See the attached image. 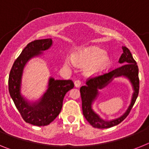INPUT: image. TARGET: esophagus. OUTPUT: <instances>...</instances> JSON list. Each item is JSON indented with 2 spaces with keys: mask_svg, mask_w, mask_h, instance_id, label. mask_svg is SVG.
I'll list each match as a JSON object with an SVG mask.
<instances>
[{
  "mask_svg": "<svg viewBox=\"0 0 149 149\" xmlns=\"http://www.w3.org/2000/svg\"><path fill=\"white\" fill-rule=\"evenodd\" d=\"M81 81L77 80V81H74V86H75V87H80V86H81Z\"/></svg>",
  "mask_w": 149,
  "mask_h": 149,
  "instance_id": "obj_1",
  "label": "esophagus"
}]
</instances>
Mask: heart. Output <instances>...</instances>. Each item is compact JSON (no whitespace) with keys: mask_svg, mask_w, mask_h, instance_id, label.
<instances>
[{"mask_svg":"<svg viewBox=\"0 0 149 149\" xmlns=\"http://www.w3.org/2000/svg\"><path fill=\"white\" fill-rule=\"evenodd\" d=\"M74 63L80 67H86L84 72L86 76L99 75L108 70L112 65V59L107 52L97 46H91L79 51L72 56ZM65 65L71 66V63L65 60Z\"/></svg>","mask_w":149,"mask_h":149,"instance_id":"b5f03b06","label":"heart"}]
</instances>
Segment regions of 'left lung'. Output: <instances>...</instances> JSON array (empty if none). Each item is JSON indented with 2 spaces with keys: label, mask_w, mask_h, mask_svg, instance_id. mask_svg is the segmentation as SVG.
<instances>
[{
  "label": "left lung",
  "mask_w": 149,
  "mask_h": 149,
  "mask_svg": "<svg viewBox=\"0 0 149 149\" xmlns=\"http://www.w3.org/2000/svg\"><path fill=\"white\" fill-rule=\"evenodd\" d=\"M122 50L123 53L119 60V63L123 64L122 66L103 75L89 79L86 81V85L81 86L80 89L82 99L83 114L91 125L96 128H109L119 125L127 116L137 98L139 88L138 66L128 48L122 46ZM119 77L127 78L132 86L134 93L131 103L126 111L121 117L112 120H105L94 111L92 105L97 97L100 89L106 87L114 78Z\"/></svg>",
  "instance_id": "obj_1"
}]
</instances>
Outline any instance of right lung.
Here are the masks:
<instances>
[{"label": "right lung", "mask_w": 149, "mask_h": 149, "mask_svg": "<svg viewBox=\"0 0 149 149\" xmlns=\"http://www.w3.org/2000/svg\"><path fill=\"white\" fill-rule=\"evenodd\" d=\"M53 45L51 39H39L29 43L13 64L9 76V92L24 120L36 126L48 125L61 111L67 92L74 87L71 80H55L50 77L48 89L37 101H29L21 93L22 76L27 62L38 57Z\"/></svg>", "instance_id": "right-lung-1"}]
</instances>
